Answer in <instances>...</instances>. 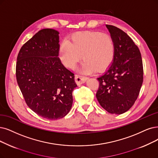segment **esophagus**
I'll use <instances>...</instances> for the list:
<instances>
[{"label": "esophagus", "instance_id": "esophagus-1", "mask_svg": "<svg viewBox=\"0 0 158 158\" xmlns=\"http://www.w3.org/2000/svg\"><path fill=\"white\" fill-rule=\"evenodd\" d=\"M75 82L78 85H81L84 83L86 80L87 79V77H85V76L83 75H75Z\"/></svg>", "mask_w": 158, "mask_h": 158}]
</instances>
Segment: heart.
<instances>
[{"label":"heart","instance_id":"obj_1","mask_svg":"<svg viewBox=\"0 0 158 158\" xmlns=\"http://www.w3.org/2000/svg\"><path fill=\"white\" fill-rule=\"evenodd\" d=\"M115 53L112 37L100 32H80L72 34L60 45L58 56L64 66L73 69L81 59L82 72H103L111 64Z\"/></svg>","mask_w":158,"mask_h":158}]
</instances>
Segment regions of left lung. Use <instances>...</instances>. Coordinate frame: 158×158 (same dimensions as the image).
I'll return each mask as SVG.
<instances>
[{"label":"left lung","instance_id":"obj_1","mask_svg":"<svg viewBox=\"0 0 158 158\" xmlns=\"http://www.w3.org/2000/svg\"><path fill=\"white\" fill-rule=\"evenodd\" d=\"M115 45L113 63L100 77L97 100L109 113L120 114L129 110L139 94L143 81L141 52L121 29L106 25Z\"/></svg>","mask_w":158,"mask_h":158}]
</instances>
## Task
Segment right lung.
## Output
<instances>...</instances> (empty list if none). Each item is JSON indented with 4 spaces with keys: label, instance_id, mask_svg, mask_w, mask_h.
<instances>
[{
    "label": "right lung",
    "instance_id": "1",
    "mask_svg": "<svg viewBox=\"0 0 158 158\" xmlns=\"http://www.w3.org/2000/svg\"><path fill=\"white\" fill-rule=\"evenodd\" d=\"M58 31L44 28L23 45L17 55L16 79L26 103L38 115L49 120L65 116L77 87L74 74L58 58Z\"/></svg>",
    "mask_w": 158,
    "mask_h": 158
}]
</instances>
